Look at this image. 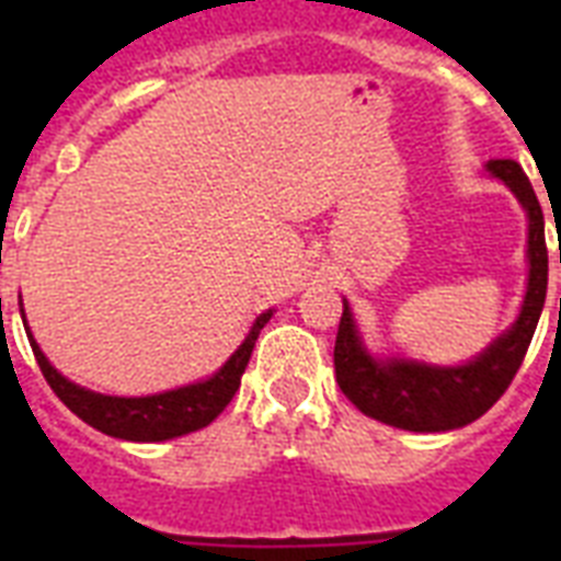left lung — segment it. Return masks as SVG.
Wrapping results in <instances>:
<instances>
[{
    "mask_svg": "<svg viewBox=\"0 0 561 561\" xmlns=\"http://www.w3.org/2000/svg\"><path fill=\"white\" fill-rule=\"evenodd\" d=\"M486 171L497 178L527 211V294L515 323L486 350L457 367H436L413 358H375L360 337L350 302L334 341V375L343 396L367 416L383 425L419 434L454 431L480 419L513 383L533 332L539 325L548 297V244L539 197L522 165L513 160H489ZM561 262V255H559Z\"/></svg>",
    "mask_w": 561,
    "mask_h": 561,
    "instance_id": "left-lung-1",
    "label": "left lung"
}]
</instances>
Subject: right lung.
Wrapping results in <instances>:
<instances>
[{
    "label": "right lung",
    "instance_id": "obj_1",
    "mask_svg": "<svg viewBox=\"0 0 561 561\" xmlns=\"http://www.w3.org/2000/svg\"><path fill=\"white\" fill-rule=\"evenodd\" d=\"M271 317L273 308L255 317V323L250 325L241 346L229 355V360L218 373H211L203 381L186 383V387H178V390L153 392V396H104V392L87 390V387L69 381L66 375H60L48 364L31 329L28 341L39 369L46 375L48 387L55 390L57 399L64 401L75 416L83 419L87 425H92L101 434L116 436V439L162 443V439H174V436L201 431V427L218 419L220 410L227 408L232 396H236L241 375H244L250 355H253L255 341H259V332ZM22 323H25V311H22Z\"/></svg>",
    "mask_w": 561,
    "mask_h": 561
}]
</instances>
